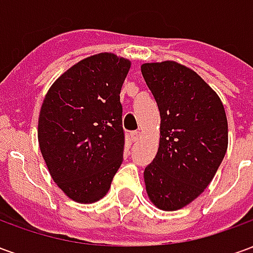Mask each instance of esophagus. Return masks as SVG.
I'll return each mask as SVG.
<instances>
[{"label": "esophagus", "instance_id": "esophagus-1", "mask_svg": "<svg viewBox=\"0 0 253 253\" xmlns=\"http://www.w3.org/2000/svg\"><path fill=\"white\" fill-rule=\"evenodd\" d=\"M139 135H141V132L138 131V130H135V131H131L130 132V137H131V141H138V138H139Z\"/></svg>", "mask_w": 253, "mask_h": 253}]
</instances>
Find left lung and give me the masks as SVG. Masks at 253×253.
I'll list each match as a JSON object with an SVG mask.
<instances>
[{
    "instance_id": "left-lung-1",
    "label": "left lung",
    "mask_w": 253,
    "mask_h": 253,
    "mask_svg": "<svg viewBox=\"0 0 253 253\" xmlns=\"http://www.w3.org/2000/svg\"><path fill=\"white\" fill-rule=\"evenodd\" d=\"M141 72L159 105L160 146L145 168L156 206L173 211L201 195L228 149V121L217 93L179 63H145Z\"/></svg>"
}]
</instances>
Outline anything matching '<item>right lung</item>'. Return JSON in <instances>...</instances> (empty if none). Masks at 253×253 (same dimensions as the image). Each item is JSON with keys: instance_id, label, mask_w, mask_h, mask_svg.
Instances as JSON below:
<instances>
[{"instance_id": "right-lung-1", "label": "right lung", "mask_w": 253, "mask_h": 253, "mask_svg": "<svg viewBox=\"0 0 253 253\" xmlns=\"http://www.w3.org/2000/svg\"><path fill=\"white\" fill-rule=\"evenodd\" d=\"M130 61L103 52L63 73L42 104L38 138L58 187L92 203L108 192L123 161L121 89Z\"/></svg>"}]
</instances>
